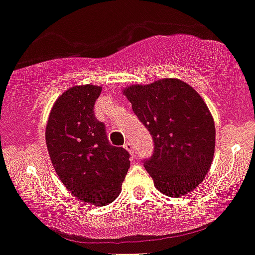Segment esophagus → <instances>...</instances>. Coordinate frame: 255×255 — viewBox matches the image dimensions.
Returning <instances> with one entry per match:
<instances>
[{
    "mask_svg": "<svg viewBox=\"0 0 255 255\" xmlns=\"http://www.w3.org/2000/svg\"><path fill=\"white\" fill-rule=\"evenodd\" d=\"M125 148L127 149L128 151H129L130 154H133L134 153V146H133V143L132 142H127L125 144Z\"/></svg>",
    "mask_w": 255,
    "mask_h": 255,
    "instance_id": "obj_1",
    "label": "esophagus"
}]
</instances>
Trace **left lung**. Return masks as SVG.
Segmentation results:
<instances>
[{"instance_id":"obj_1","label":"left lung","mask_w":255,"mask_h":255,"mask_svg":"<svg viewBox=\"0 0 255 255\" xmlns=\"http://www.w3.org/2000/svg\"><path fill=\"white\" fill-rule=\"evenodd\" d=\"M123 92L153 138V154L143 163L154 186L170 197L189 194L208 173L215 153V123L202 97L179 79Z\"/></svg>"}]
</instances>
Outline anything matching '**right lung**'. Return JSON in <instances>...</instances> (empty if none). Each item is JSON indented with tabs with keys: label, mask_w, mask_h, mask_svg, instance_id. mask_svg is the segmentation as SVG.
Returning a JSON list of instances; mask_svg holds the SVG:
<instances>
[{
	"label": "right lung",
	"mask_w": 255,
	"mask_h": 255,
	"mask_svg": "<svg viewBox=\"0 0 255 255\" xmlns=\"http://www.w3.org/2000/svg\"><path fill=\"white\" fill-rule=\"evenodd\" d=\"M101 86L66 90L54 104L45 128L49 155L59 179L75 197L104 206L120 195L129 153L113 146L106 126L95 117Z\"/></svg>",
	"instance_id": "obj_1"
}]
</instances>
